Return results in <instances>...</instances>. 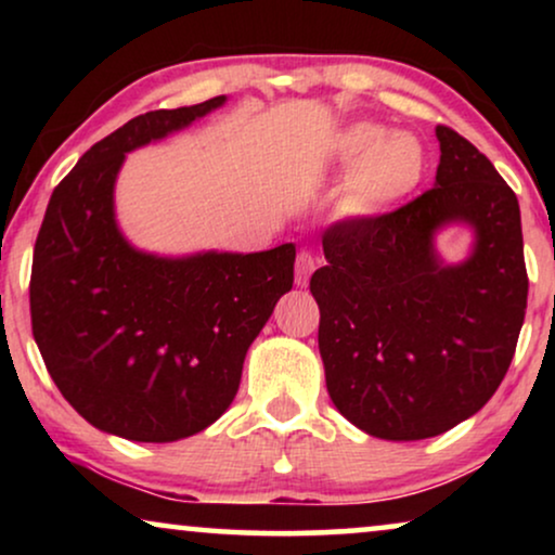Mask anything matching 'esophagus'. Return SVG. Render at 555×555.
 Segmentation results:
<instances>
[{"instance_id":"1","label":"esophagus","mask_w":555,"mask_h":555,"mask_svg":"<svg viewBox=\"0 0 555 555\" xmlns=\"http://www.w3.org/2000/svg\"><path fill=\"white\" fill-rule=\"evenodd\" d=\"M315 268H318L315 255L310 253V249H302V253H298V260H295V283L300 287L308 285V280L313 275Z\"/></svg>"}]
</instances>
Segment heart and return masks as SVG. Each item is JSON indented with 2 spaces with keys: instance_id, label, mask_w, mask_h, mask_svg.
<instances>
[{
  "instance_id": "b5f03b06",
  "label": "heart",
  "mask_w": 555,
  "mask_h": 555,
  "mask_svg": "<svg viewBox=\"0 0 555 555\" xmlns=\"http://www.w3.org/2000/svg\"><path fill=\"white\" fill-rule=\"evenodd\" d=\"M331 156L348 171L344 207L356 217L397 209L422 186L429 169L424 143L414 133L359 120L333 139Z\"/></svg>"
}]
</instances>
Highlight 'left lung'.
I'll return each instance as SVG.
<instances>
[{"instance_id": "obj_1", "label": "left lung", "mask_w": 555, "mask_h": 555, "mask_svg": "<svg viewBox=\"0 0 555 555\" xmlns=\"http://www.w3.org/2000/svg\"><path fill=\"white\" fill-rule=\"evenodd\" d=\"M429 192L323 234L328 264L313 272L318 348L333 404L371 437H437L488 404L511 366L526 318L518 196L490 158L437 126ZM476 230L465 263L444 266L434 234Z\"/></svg>"}]
</instances>
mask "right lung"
Masks as SVG:
<instances>
[{"label":"right lung","instance_id":"1","mask_svg":"<svg viewBox=\"0 0 555 555\" xmlns=\"http://www.w3.org/2000/svg\"><path fill=\"white\" fill-rule=\"evenodd\" d=\"M224 101L131 118L80 156L44 211L29 280L33 336L60 393L108 435L177 442L217 422L249 344L293 287V242L158 257L128 245L116 224L113 186L128 151Z\"/></svg>","mask_w":555,"mask_h":555}]
</instances>
